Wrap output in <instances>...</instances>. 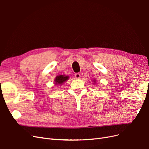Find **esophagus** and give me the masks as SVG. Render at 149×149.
<instances>
[{
	"label": "esophagus",
	"mask_w": 149,
	"mask_h": 149,
	"mask_svg": "<svg viewBox=\"0 0 149 149\" xmlns=\"http://www.w3.org/2000/svg\"><path fill=\"white\" fill-rule=\"evenodd\" d=\"M80 77H81V74L80 73H77L75 74V78L76 79H79V78H80Z\"/></svg>",
	"instance_id": "1"
}]
</instances>
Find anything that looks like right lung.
Masks as SVG:
<instances>
[{"label":"right lung","instance_id":"add662e5","mask_svg":"<svg viewBox=\"0 0 149 149\" xmlns=\"http://www.w3.org/2000/svg\"><path fill=\"white\" fill-rule=\"evenodd\" d=\"M68 78H69L68 76H65V75L58 76H56V78H55V84H61L63 83L65 81H66L67 79H68Z\"/></svg>","mask_w":149,"mask_h":149}]
</instances>
